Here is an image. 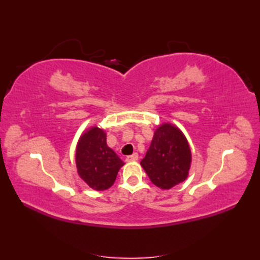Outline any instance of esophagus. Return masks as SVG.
Wrapping results in <instances>:
<instances>
[{
    "label": "esophagus",
    "instance_id": "obj_1",
    "mask_svg": "<svg viewBox=\"0 0 260 260\" xmlns=\"http://www.w3.org/2000/svg\"><path fill=\"white\" fill-rule=\"evenodd\" d=\"M138 159H139V155L137 153H133L132 155L127 156V158H125V160L127 161H136Z\"/></svg>",
    "mask_w": 260,
    "mask_h": 260
}]
</instances>
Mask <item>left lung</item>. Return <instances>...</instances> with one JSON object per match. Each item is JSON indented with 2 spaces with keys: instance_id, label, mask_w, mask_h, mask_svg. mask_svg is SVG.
Masks as SVG:
<instances>
[{
  "instance_id": "left-lung-1",
  "label": "left lung",
  "mask_w": 260,
  "mask_h": 260,
  "mask_svg": "<svg viewBox=\"0 0 260 260\" xmlns=\"http://www.w3.org/2000/svg\"><path fill=\"white\" fill-rule=\"evenodd\" d=\"M191 160L186 138L176 125L166 122L156 129L141 166L156 186L169 190L187 178Z\"/></svg>"
}]
</instances>
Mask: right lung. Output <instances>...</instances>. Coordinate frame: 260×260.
I'll use <instances>...</instances> for the list:
<instances>
[{
	"mask_svg": "<svg viewBox=\"0 0 260 260\" xmlns=\"http://www.w3.org/2000/svg\"><path fill=\"white\" fill-rule=\"evenodd\" d=\"M76 165L80 178L93 190L111 187L123 161L106 143V133L92 127L80 137L76 151Z\"/></svg>",
	"mask_w": 260,
	"mask_h": 260,
	"instance_id": "1",
	"label": "right lung"
}]
</instances>
